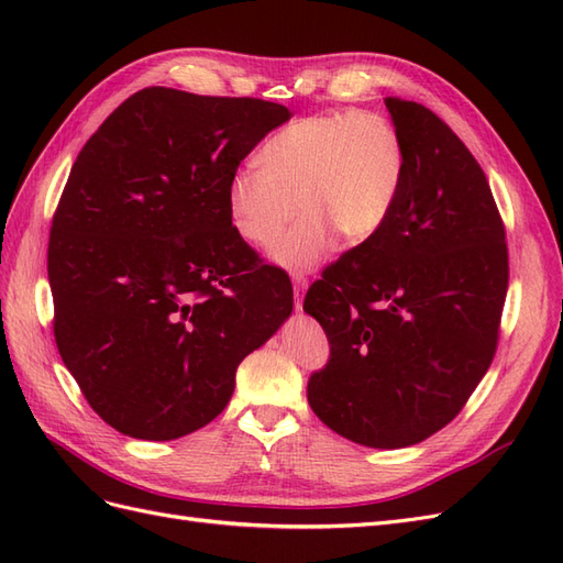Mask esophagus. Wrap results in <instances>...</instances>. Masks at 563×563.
<instances>
[{"label": "esophagus", "mask_w": 563, "mask_h": 563, "mask_svg": "<svg viewBox=\"0 0 563 563\" xmlns=\"http://www.w3.org/2000/svg\"><path fill=\"white\" fill-rule=\"evenodd\" d=\"M305 288H308V279H305L302 275H296L294 277V291H296V310H302V294Z\"/></svg>", "instance_id": "esophagus-1"}]
</instances>
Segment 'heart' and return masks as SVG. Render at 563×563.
I'll return each instance as SVG.
<instances>
[{"instance_id": "obj_1", "label": "heart", "mask_w": 563, "mask_h": 563, "mask_svg": "<svg viewBox=\"0 0 563 563\" xmlns=\"http://www.w3.org/2000/svg\"><path fill=\"white\" fill-rule=\"evenodd\" d=\"M261 162L232 174L230 220L242 240L269 249L300 209V223L275 251L294 269L319 263L335 234L347 244L371 240L395 209L406 172L397 126L368 110L296 119L263 143Z\"/></svg>"}]
</instances>
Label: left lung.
<instances>
[{
    "instance_id": "left-lung-1",
    "label": "left lung",
    "mask_w": 563,
    "mask_h": 563,
    "mask_svg": "<svg viewBox=\"0 0 563 563\" xmlns=\"http://www.w3.org/2000/svg\"><path fill=\"white\" fill-rule=\"evenodd\" d=\"M406 172L371 240L321 272L302 310L329 338L317 418L354 444H420L463 411L498 350L509 282L486 174L430 108L389 96Z\"/></svg>"
}]
</instances>
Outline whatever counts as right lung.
Wrapping results in <instances>:
<instances>
[{"mask_svg":"<svg viewBox=\"0 0 563 563\" xmlns=\"http://www.w3.org/2000/svg\"><path fill=\"white\" fill-rule=\"evenodd\" d=\"M291 110L150 87L87 141L48 234L54 335L110 428L168 441L228 406L236 366L294 310L234 230L228 183Z\"/></svg>","mask_w":563,"mask_h":563,"instance_id":"right-lung-1","label":"right lung"}]
</instances>
